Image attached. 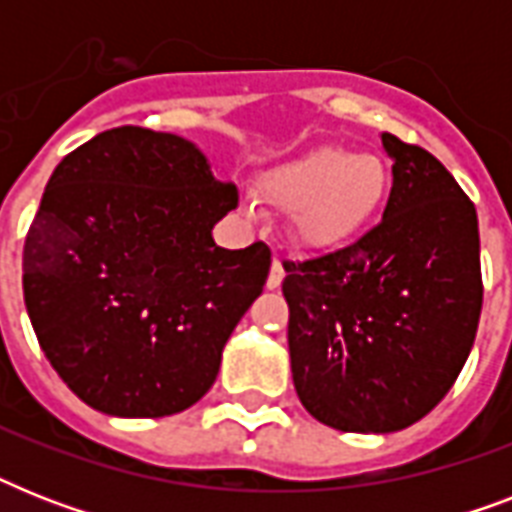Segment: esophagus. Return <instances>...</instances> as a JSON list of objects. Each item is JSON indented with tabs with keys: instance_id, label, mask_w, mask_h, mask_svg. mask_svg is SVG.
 <instances>
[{
	"instance_id": "1",
	"label": "esophagus",
	"mask_w": 512,
	"mask_h": 512,
	"mask_svg": "<svg viewBox=\"0 0 512 512\" xmlns=\"http://www.w3.org/2000/svg\"><path fill=\"white\" fill-rule=\"evenodd\" d=\"M284 281V265H281L279 257H273L271 265V276H268V289H276Z\"/></svg>"
}]
</instances>
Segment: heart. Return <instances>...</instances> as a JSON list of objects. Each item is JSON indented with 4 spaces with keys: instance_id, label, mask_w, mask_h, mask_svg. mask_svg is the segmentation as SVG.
<instances>
[{
    "instance_id": "heart-1",
    "label": "heart",
    "mask_w": 512,
    "mask_h": 512,
    "mask_svg": "<svg viewBox=\"0 0 512 512\" xmlns=\"http://www.w3.org/2000/svg\"><path fill=\"white\" fill-rule=\"evenodd\" d=\"M388 167L377 154H348L316 146L265 170L257 191L271 207L289 212V228L303 247L337 249L353 241L388 196Z\"/></svg>"
}]
</instances>
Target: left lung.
I'll list each match as a JSON object with an SVG mask.
<instances>
[{"instance_id": "8db88e82", "label": "left lung", "mask_w": 512, "mask_h": 512, "mask_svg": "<svg viewBox=\"0 0 512 512\" xmlns=\"http://www.w3.org/2000/svg\"><path fill=\"white\" fill-rule=\"evenodd\" d=\"M393 188L382 220L348 247L284 260L292 380L342 433L422 420L462 372L484 281L473 201L425 148L382 135Z\"/></svg>"}]
</instances>
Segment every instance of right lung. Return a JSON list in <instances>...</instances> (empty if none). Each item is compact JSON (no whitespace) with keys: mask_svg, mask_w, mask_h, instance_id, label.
I'll use <instances>...</instances> for the list:
<instances>
[{"mask_svg":"<svg viewBox=\"0 0 512 512\" xmlns=\"http://www.w3.org/2000/svg\"><path fill=\"white\" fill-rule=\"evenodd\" d=\"M236 207V185L170 132L127 124L63 156L26 233L23 297L44 356L84 404L167 417L212 388L271 271L263 241L212 239Z\"/></svg>","mask_w":512,"mask_h":512,"instance_id":"1","label":"right lung"}]
</instances>
